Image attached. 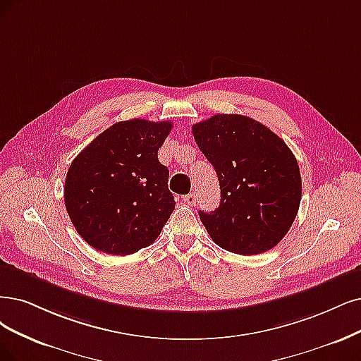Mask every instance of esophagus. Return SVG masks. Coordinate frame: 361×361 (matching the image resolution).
<instances>
[{
	"mask_svg": "<svg viewBox=\"0 0 361 361\" xmlns=\"http://www.w3.org/2000/svg\"><path fill=\"white\" fill-rule=\"evenodd\" d=\"M183 199H184V202L188 204V205H195V204H196V195H195V193L185 195Z\"/></svg>",
	"mask_w": 361,
	"mask_h": 361,
	"instance_id": "obj_1",
	"label": "esophagus"
}]
</instances>
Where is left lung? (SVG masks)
Here are the masks:
<instances>
[{"instance_id":"left-lung-1","label":"left lung","mask_w":361,"mask_h":361,"mask_svg":"<svg viewBox=\"0 0 361 361\" xmlns=\"http://www.w3.org/2000/svg\"><path fill=\"white\" fill-rule=\"evenodd\" d=\"M192 130L220 183L219 208L199 211L212 241L243 256L274 248L300 205L295 154L269 128L241 114H216Z\"/></svg>"}]
</instances>
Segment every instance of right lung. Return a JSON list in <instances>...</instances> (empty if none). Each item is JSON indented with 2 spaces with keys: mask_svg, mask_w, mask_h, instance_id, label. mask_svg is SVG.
<instances>
[{
  "mask_svg": "<svg viewBox=\"0 0 361 361\" xmlns=\"http://www.w3.org/2000/svg\"><path fill=\"white\" fill-rule=\"evenodd\" d=\"M171 129L172 122H117L73 160L65 178V208L90 247L128 256L162 232L176 201L157 150Z\"/></svg>",
  "mask_w": 361,
  "mask_h": 361,
  "instance_id": "1",
  "label": "right lung"
}]
</instances>
